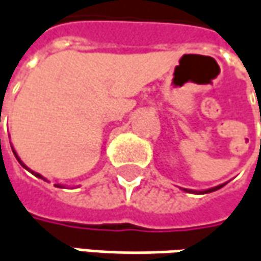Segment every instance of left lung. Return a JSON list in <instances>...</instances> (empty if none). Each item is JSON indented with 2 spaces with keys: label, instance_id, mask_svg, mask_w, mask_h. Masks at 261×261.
<instances>
[{
  "label": "left lung",
  "instance_id": "left-lung-1",
  "mask_svg": "<svg viewBox=\"0 0 261 261\" xmlns=\"http://www.w3.org/2000/svg\"><path fill=\"white\" fill-rule=\"evenodd\" d=\"M225 185H226V184H222V185H217V187H213V188L204 189V191H191V189H184V191H187V192H195V194H208V192H213V191L220 189L222 187H225Z\"/></svg>",
  "mask_w": 261,
  "mask_h": 261
}]
</instances>
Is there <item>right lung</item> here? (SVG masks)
I'll return each instance as SVG.
<instances>
[{"instance_id":"1","label":"right lung","mask_w":261,"mask_h":261,"mask_svg":"<svg viewBox=\"0 0 261 261\" xmlns=\"http://www.w3.org/2000/svg\"><path fill=\"white\" fill-rule=\"evenodd\" d=\"M11 150H13V152H14V155H16V159H17V160H19V163L21 164V166H23V167H24V169H26V170H29V172H31V173H32V175L36 176V177H41V179H44V180H46V179H45V177H44V176H42V175H39V173H36V172H33V170H31V169H29V167H28V166H26V164L23 163V162H21V160H20V157H19V155H17V152H16V150H14V148H13V147H11ZM56 187H59V188H64V185H60V184H57V185H56Z\"/></svg>"}]
</instances>
